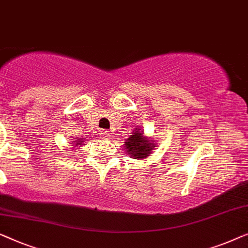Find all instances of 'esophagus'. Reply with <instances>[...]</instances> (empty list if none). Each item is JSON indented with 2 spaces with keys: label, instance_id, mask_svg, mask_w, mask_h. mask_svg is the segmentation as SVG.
<instances>
[{
  "label": "esophagus",
  "instance_id": "obj_1",
  "mask_svg": "<svg viewBox=\"0 0 248 248\" xmlns=\"http://www.w3.org/2000/svg\"><path fill=\"white\" fill-rule=\"evenodd\" d=\"M100 134H101V136H102V138H104V139H107V138L110 137V132L108 131V130H106V129H102Z\"/></svg>",
  "mask_w": 248,
  "mask_h": 248
}]
</instances>
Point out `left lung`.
<instances>
[{
  "instance_id": "left-lung-1",
  "label": "left lung",
  "mask_w": 248,
  "mask_h": 248,
  "mask_svg": "<svg viewBox=\"0 0 248 248\" xmlns=\"http://www.w3.org/2000/svg\"><path fill=\"white\" fill-rule=\"evenodd\" d=\"M153 147H155L154 144L144 138L142 131L137 130V129H136V131H134V134L130 137L125 139V148L130 153L132 157L136 159L147 157L154 151Z\"/></svg>"
}]
</instances>
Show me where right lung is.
<instances>
[{"label":"right lung","instance_id":"add662e5","mask_svg":"<svg viewBox=\"0 0 248 248\" xmlns=\"http://www.w3.org/2000/svg\"><path fill=\"white\" fill-rule=\"evenodd\" d=\"M82 140H83V139H76V142H74V145H79V144H81Z\"/></svg>","mask_w":248,"mask_h":248}]
</instances>
